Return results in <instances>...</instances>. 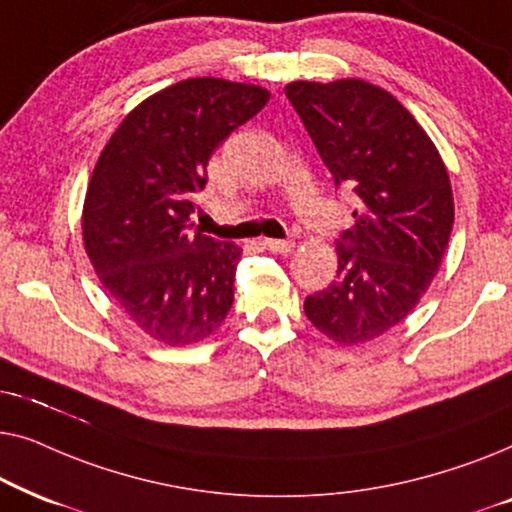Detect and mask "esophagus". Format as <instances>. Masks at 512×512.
Segmentation results:
<instances>
[{
  "mask_svg": "<svg viewBox=\"0 0 512 512\" xmlns=\"http://www.w3.org/2000/svg\"><path fill=\"white\" fill-rule=\"evenodd\" d=\"M263 244L270 251H277V254H291L293 247H296V242L293 240H263Z\"/></svg>",
  "mask_w": 512,
  "mask_h": 512,
  "instance_id": "esophagus-1",
  "label": "esophagus"
}]
</instances>
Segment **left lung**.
I'll list each match as a JSON object with an SVG mask.
<instances>
[{"mask_svg":"<svg viewBox=\"0 0 512 512\" xmlns=\"http://www.w3.org/2000/svg\"><path fill=\"white\" fill-rule=\"evenodd\" d=\"M284 93L335 186L359 200L335 249L338 275L305 298V314L328 340L363 345L429 291L454 223L450 174L417 118L375 83L291 81Z\"/></svg>","mask_w":512,"mask_h":512,"instance_id":"8db88e82","label":"left lung"}]
</instances>
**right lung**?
I'll return each mask as SVG.
<instances>
[{
  "mask_svg": "<svg viewBox=\"0 0 512 512\" xmlns=\"http://www.w3.org/2000/svg\"><path fill=\"white\" fill-rule=\"evenodd\" d=\"M268 100L254 83H172L123 118L90 174L88 261L132 324L163 345L202 342L228 317L242 249L193 228V195L216 146Z\"/></svg>",
  "mask_w": 512,
  "mask_h": 512,
  "instance_id": "obj_1",
  "label": "right lung"
}]
</instances>
